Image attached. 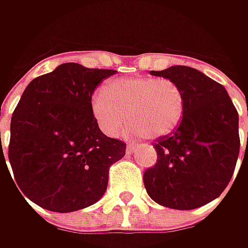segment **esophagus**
I'll return each mask as SVG.
<instances>
[{
    "label": "esophagus",
    "mask_w": 248,
    "mask_h": 248,
    "mask_svg": "<svg viewBox=\"0 0 248 248\" xmlns=\"http://www.w3.org/2000/svg\"><path fill=\"white\" fill-rule=\"evenodd\" d=\"M134 150H135V145L134 143H128L127 145V153H134Z\"/></svg>",
    "instance_id": "esophagus-1"
}]
</instances>
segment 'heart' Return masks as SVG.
Listing matches in <instances>:
<instances>
[{"label":"heart","instance_id":"obj_1","mask_svg":"<svg viewBox=\"0 0 248 248\" xmlns=\"http://www.w3.org/2000/svg\"><path fill=\"white\" fill-rule=\"evenodd\" d=\"M185 111V93L171 78H119L92 98V113L100 129L116 137L129 124L145 138H160L179 125Z\"/></svg>","mask_w":248,"mask_h":248}]
</instances>
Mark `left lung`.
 Masks as SVG:
<instances>
[{
	"label": "left lung",
	"mask_w": 248,
	"mask_h": 248,
	"mask_svg": "<svg viewBox=\"0 0 248 248\" xmlns=\"http://www.w3.org/2000/svg\"><path fill=\"white\" fill-rule=\"evenodd\" d=\"M150 74L179 84L185 111L171 134L153 142L157 161L145 171L143 184L160 205L193 210L221 196L232 179L240 150L239 114L224 85L193 67Z\"/></svg>",
	"instance_id": "1"
}]
</instances>
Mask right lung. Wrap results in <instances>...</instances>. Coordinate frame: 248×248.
I'll return each mask as SVG.
<instances>
[{"instance_id": "obj_1", "label": "right lung", "mask_w": 248, "mask_h": 248, "mask_svg": "<svg viewBox=\"0 0 248 248\" xmlns=\"http://www.w3.org/2000/svg\"><path fill=\"white\" fill-rule=\"evenodd\" d=\"M114 73L63 63L26 87L11 120L8 157L19 189L37 205L72 213L106 192L109 168L127 145L100 131L91 100Z\"/></svg>"}]
</instances>
